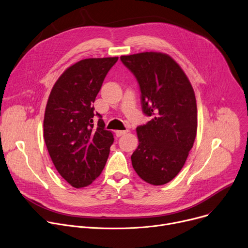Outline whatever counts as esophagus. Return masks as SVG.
<instances>
[{
  "label": "esophagus",
  "mask_w": 248,
  "mask_h": 248,
  "mask_svg": "<svg viewBox=\"0 0 248 248\" xmlns=\"http://www.w3.org/2000/svg\"><path fill=\"white\" fill-rule=\"evenodd\" d=\"M128 132H129V130H117L115 132V134H116V136H117V137H121L122 135H125Z\"/></svg>",
  "instance_id": "obj_1"
}]
</instances>
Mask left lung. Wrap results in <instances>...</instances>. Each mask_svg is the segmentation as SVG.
Listing matches in <instances>:
<instances>
[{
	"instance_id": "1",
	"label": "left lung",
	"mask_w": 248,
	"mask_h": 248,
	"mask_svg": "<svg viewBox=\"0 0 248 248\" xmlns=\"http://www.w3.org/2000/svg\"><path fill=\"white\" fill-rule=\"evenodd\" d=\"M136 77L146 125L136 128L139 145L131 156L141 179L152 185L171 181L182 169L197 132V106L192 85L167 54L143 52L121 56Z\"/></svg>"
}]
</instances>
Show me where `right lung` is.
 <instances>
[{"instance_id":"add662e5","label":"right lung","mask_w":248,"mask_h":248,"mask_svg":"<svg viewBox=\"0 0 248 248\" xmlns=\"http://www.w3.org/2000/svg\"><path fill=\"white\" fill-rule=\"evenodd\" d=\"M118 57L89 58L64 71L51 90L44 139L60 175L73 187L90 185L103 170L114 142L102 116L95 126L96 96Z\"/></svg>"}]
</instances>
